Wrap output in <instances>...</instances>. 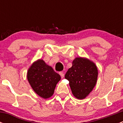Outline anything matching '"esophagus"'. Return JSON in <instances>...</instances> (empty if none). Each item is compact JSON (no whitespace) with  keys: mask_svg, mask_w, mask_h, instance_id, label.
Listing matches in <instances>:
<instances>
[{"mask_svg":"<svg viewBox=\"0 0 123 123\" xmlns=\"http://www.w3.org/2000/svg\"><path fill=\"white\" fill-rule=\"evenodd\" d=\"M59 75H61V77L62 78H63L64 77V73H63V72H59Z\"/></svg>","mask_w":123,"mask_h":123,"instance_id":"esophagus-1","label":"esophagus"}]
</instances>
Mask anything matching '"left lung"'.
<instances>
[{"instance_id": "left-lung-1", "label": "left lung", "mask_w": 123, "mask_h": 123, "mask_svg": "<svg viewBox=\"0 0 123 123\" xmlns=\"http://www.w3.org/2000/svg\"><path fill=\"white\" fill-rule=\"evenodd\" d=\"M65 75L72 93L78 99L86 98L97 82L98 70L96 64L86 58L78 57Z\"/></svg>"}]
</instances>
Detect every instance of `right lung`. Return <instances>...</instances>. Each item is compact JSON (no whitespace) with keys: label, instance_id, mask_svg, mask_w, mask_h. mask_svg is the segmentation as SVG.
I'll return each instance as SVG.
<instances>
[{"label":"right lung","instance_id":"add662e5","mask_svg":"<svg viewBox=\"0 0 123 123\" xmlns=\"http://www.w3.org/2000/svg\"><path fill=\"white\" fill-rule=\"evenodd\" d=\"M27 77L33 90L43 99L49 98L54 95L56 86L61 80L59 74L42 59L31 64Z\"/></svg>","mask_w":123,"mask_h":123}]
</instances>
